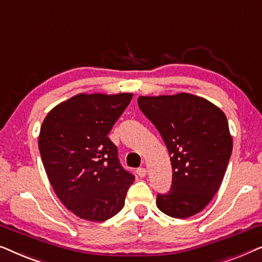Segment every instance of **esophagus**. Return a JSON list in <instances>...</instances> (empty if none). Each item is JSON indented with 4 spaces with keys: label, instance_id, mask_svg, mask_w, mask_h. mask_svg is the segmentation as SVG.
Instances as JSON below:
<instances>
[{
    "label": "esophagus",
    "instance_id": "34e87169",
    "mask_svg": "<svg viewBox=\"0 0 262 262\" xmlns=\"http://www.w3.org/2000/svg\"><path fill=\"white\" fill-rule=\"evenodd\" d=\"M138 174L140 176V177H146V174H147V169L145 168V167H140V168H138Z\"/></svg>",
    "mask_w": 262,
    "mask_h": 262
}]
</instances>
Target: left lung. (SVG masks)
Wrapping results in <instances>:
<instances>
[{
    "label": "left lung",
    "mask_w": 262,
    "mask_h": 262,
    "mask_svg": "<svg viewBox=\"0 0 262 262\" xmlns=\"http://www.w3.org/2000/svg\"><path fill=\"white\" fill-rule=\"evenodd\" d=\"M139 108L152 122L171 157L172 187L158 194L160 211L174 219L201 212L220 189L233 150L226 114L200 96H140Z\"/></svg>",
    "instance_id": "1"
}]
</instances>
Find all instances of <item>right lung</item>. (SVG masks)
<instances>
[{
	"label": "right lung",
	"instance_id": "obj_1",
	"mask_svg": "<svg viewBox=\"0 0 262 262\" xmlns=\"http://www.w3.org/2000/svg\"><path fill=\"white\" fill-rule=\"evenodd\" d=\"M133 98L78 94L47 114L40 128L43 167L60 202L79 219L104 222L123 208L134 176L122 168L108 138Z\"/></svg>",
	"mask_w": 262,
	"mask_h": 262
}]
</instances>
